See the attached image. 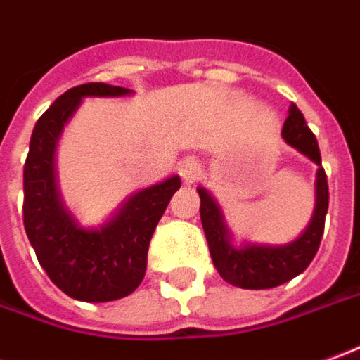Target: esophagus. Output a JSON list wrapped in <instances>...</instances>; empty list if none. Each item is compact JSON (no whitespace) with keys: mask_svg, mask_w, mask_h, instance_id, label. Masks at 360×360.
Here are the masks:
<instances>
[{"mask_svg":"<svg viewBox=\"0 0 360 360\" xmlns=\"http://www.w3.org/2000/svg\"><path fill=\"white\" fill-rule=\"evenodd\" d=\"M178 174L182 176V180H184L186 184H192L195 182L200 174H202V168H200V162L195 160V158H186L180 162L178 166Z\"/></svg>","mask_w":360,"mask_h":360,"instance_id":"esophagus-1","label":"esophagus"}]
</instances>
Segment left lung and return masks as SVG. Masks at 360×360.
Returning a JSON list of instances; mask_svg holds the SVG:
<instances>
[{"label": "left lung", "instance_id": "8db88e82", "mask_svg": "<svg viewBox=\"0 0 360 360\" xmlns=\"http://www.w3.org/2000/svg\"><path fill=\"white\" fill-rule=\"evenodd\" d=\"M282 137L290 147L298 148L302 155H306L316 162V207L314 217L306 227V231L298 239L286 245H252L245 243L241 247H235L229 227L223 221L221 207L213 200V195L198 188L200 194V217L204 225L207 247L212 252V260L215 269L225 282L233 286L247 290H266L276 288L280 284L296 278L308 269L309 262L316 257L319 243L323 237L326 227L327 205H329V190H327L326 170L321 168V155L317 147L316 135L306 125V119L294 103L290 105L288 117L282 127Z\"/></svg>", "mask_w": 360, "mask_h": 360}]
</instances>
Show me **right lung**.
Segmentation results:
<instances>
[{
	"label": "right lung",
	"instance_id": "1",
	"mask_svg": "<svg viewBox=\"0 0 360 360\" xmlns=\"http://www.w3.org/2000/svg\"><path fill=\"white\" fill-rule=\"evenodd\" d=\"M133 94L101 82L64 91L37 121L23 168V223L37 259L58 288L80 302L125 298L145 278L148 243L180 176H170L127 198L100 227H82L62 204L54 153L68 119L84 98H121Z\"/></svg>",
	"mask_w": 360,
	"mask_h": 360
}]
</instances>
